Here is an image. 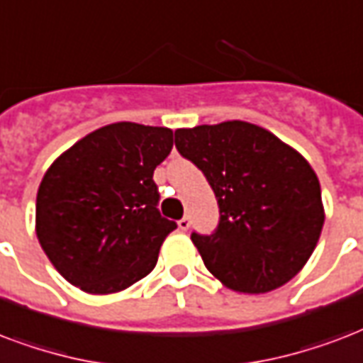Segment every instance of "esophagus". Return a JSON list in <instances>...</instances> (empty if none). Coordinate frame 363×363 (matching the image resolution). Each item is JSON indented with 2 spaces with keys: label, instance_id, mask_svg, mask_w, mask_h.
I'll return each mask as SVG.
<instances>
[{
  "label": "esophagus",
  "instance_id": "esophagus-1",
  "mask_svg": "<svg viewBox=\"0 0 363 363\" xmlns=\"http://www.w3.org/2000/svg\"><path fill=\"white\" fill-rule=\"evenodd\" d=\"M178 225H179V230H182V231H187V230H189V225H191V218L184 216L178 222Z\"/></svg>",
  "mask_w": 363,
  "mask_h": 363
}]
</instances>
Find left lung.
<instances>
[{"label":"left lung","instance_id":"8db88e82","mask_svg":"<svg viewBox=\"0 0 363 363\" xmlns=\"http://www.w3.org/2000/svg\"><path fill=\"white\" fill-rule=\"evenodd\" d=\"M176 147L203 172L220 206L214 233H191L208 272L250 295L293 279L325 220L320 179L308 160L243 120L176 130Z\"/></svg>","mask_w":363,"mask_h":363}]
</instances>
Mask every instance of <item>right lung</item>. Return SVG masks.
I'll list each match as a JSON object with an SVG mask.
<instances>
[{"mask_svg":"<svg viewBox=\"0 0 363 363\" xmlns=\"http://www.w3.org/2000/svg\"><path fill=\"white\" fill-rule=\"evenodd\" d=\"M170 128L108 124L49 166L36 197V235L59 274L91 295L124 291L159 260L178 223L160 216L152 172L170 155Z\"/></svg>","mask_w":363,"mask_h":363,"instance_id":"add662e5","label":"right lung"}]
</instances>
